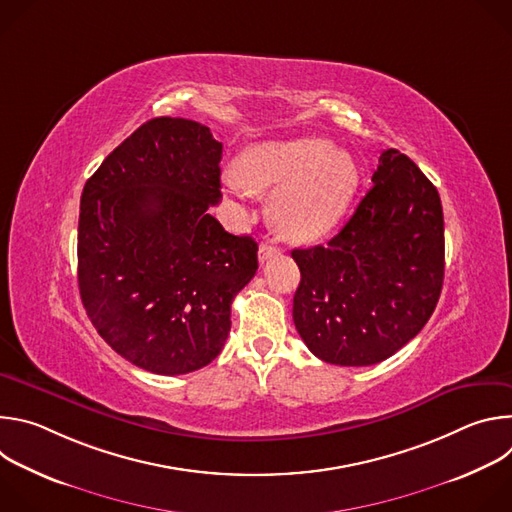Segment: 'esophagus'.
Wrapping results in <instances>:
<instances>
[{
    "label": "esophagus",
    "mask_w": 512,
    "mask_h": 512,
    "mask_svg": "<svg viewBox=\"0 0 512 512\" xmlns=\"http://www.w3.org/2000/svg\"><path fill=\"white\" fill-rule=\"evenodd\" d=\"M277 255H279V249L273 247V245H261V247H259V261H261V263H265V261L277 257Z\"/></svg>",
    "instance_id": "obj_1"
}]
</instances>
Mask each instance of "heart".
<instances>
[{
	"label": "heart",
	"instance_id": "1",
	"mask_svg": "<svg viewBox=\"0 0 512 512\" xmlns=\"http://www.w3.org/2000/svg\"><path fill=\"white\" fill-rule=\"evenodd\" d=\"M358 184L350 154L332 150L324 137L267 141L249 148L237 162L231 190L280 188L271 202L275 229L291 241H312L328 233L344 214Z\"/></svg>",
	"mask_w": 512,
	"mask_h": 512
}]
</instances>
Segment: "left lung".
<instances>
[{
    "label": "left lung",
    "mask_w": 512,
    "mask_h": 512,
    "mask_svg": "<svg viewBox=\"0 0 512 512\" xmlns=\"http://www.w3.org/2000/svg\"><path fill=\"white\" fill-rule=\"evenodd\" d=\"M291 257L302 273L294 322L306 346L340 367L377 364L419 334L440 300V194L405 154L387 150L340 233Z\"/></svg>",
    "instance_id": "left-lung-1"
}]
</instances>
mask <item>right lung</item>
<instances>
[{"instance_id":"1","label":"right lung","mask_w":512,"mask_h":512,"mask_svg":"<svg viewBox=\"0 0 512 512\" xmlns=\"http://www.w3.org/2000/svg\"><path fill=\"white\" fill-rule=\"evenodd\" d=\"M221 158L206 125L156 117L83 188L81 300L101 338L143 371L174 377L212 362L257 271V243L208 212L223 196Z\"/></svg>"}]
</instances>
